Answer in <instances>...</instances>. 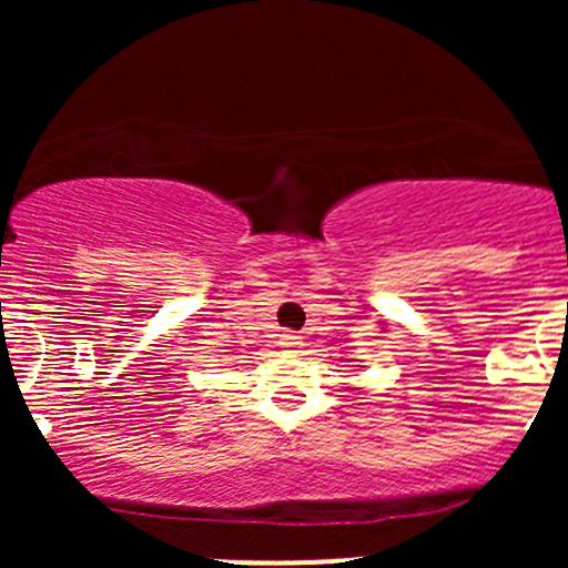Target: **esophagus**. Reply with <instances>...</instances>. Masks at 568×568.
I'll return each mask as SVG.
<instances>
[{
	"label": "esophagus",
	"mask_w": 568,
	"mask_h": 568,
	"mask_svg": "<svg viewBox=\"0 0 568 568\" xmlns=\"http://www.w3.org/2000/svg\"><path fill=\"white\" fill-rule=\"evenodd\" d=\"M280 347L296 352L298 347H302V336H296V334H283V336H280Z\"/></svg>",
	"instance_id": "esophagus-1"
}]
</instances>
